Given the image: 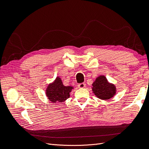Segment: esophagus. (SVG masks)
Segmentation results:
<instances>
[{"instance_id": "34e87169", "label": "esophagus", "mask_w": 149, "mask_h": 149, "mask_svg": "<svg viewBox=\"0 0 149 149\" xmlns=\"http://www.w3.org/2000/svg\"><path fill=\"white\" fill-rule=\"evenodd\" d=\"M78 88H85L86 84H85L84 83H80V84H79L78 85Z\"/></svg>"}]
</instances>
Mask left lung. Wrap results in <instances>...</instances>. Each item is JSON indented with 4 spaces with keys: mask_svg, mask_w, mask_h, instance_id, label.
<instances>
[{
    "mask_svg": "<svg viewBox=\"0 0 149 149\" xmlns=\"http://www.w3.org/2000/svg\"><path fill=\"white\" fill-rule=\"evenodd\" d=\"M92 85L94 94L101 100H109L116 93L114 85L108 83L104 76H99Z\"/></svg>",
    "mask_w": 149,
    "mask_h": 149,
    "instance_id": "left-lung-1",
    "label": "left lung"
}]
</instances>
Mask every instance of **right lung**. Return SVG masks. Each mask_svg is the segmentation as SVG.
Masks as SVG:
<instances>
[{
	"mask_svg": "<svg viewBox=\"0 0 149 149\" xmlns=\"http://www.w3.org/2000/svg\"><path fill=\"white\" fill-rule=\"evenodd\" d=\"M73 87L65 86L61 79L57 77L53 83L49 84L46 90V95L52 102H61L70 97V93Z\"/></svg>",
	"mask_w": 149,
	"mask_h": 149,
	"instance_id": "add662e5",
	"label": "right lung"
}]
</instances>
